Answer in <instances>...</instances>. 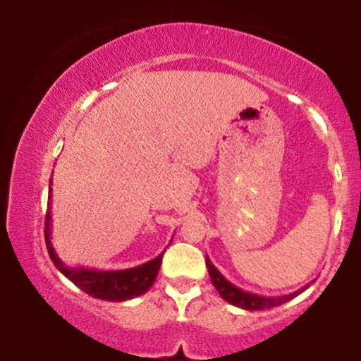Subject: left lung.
Returning <instances> with one entry per match:
<instances>
[{"label": "left lung", "instance_id": "1", "mask_svg": "<svg viewBox=\"0 0 361 361\" xmlns=\"http://www.w3.org/2000/svg\"><path fill=\"white\" fill-rule=\"evenodd\" d=\"M205 264H207V270H209L210 280H212L214 287L219 292V295H221L226 302H229V304L235 305V307H241L246 310H264V309L276 307V305H281L285 304V302L295 299L299 293L304 292L305 288H309V285H305V287L297 290V292L288 293V295H279V297L258 295V293H250L246 292V290L235 287V285L231 283V281L214 267L212 261L209 258L205 259Z\"/></svg>", "mask_w": 361, "mask_h": 361}]
</instances>
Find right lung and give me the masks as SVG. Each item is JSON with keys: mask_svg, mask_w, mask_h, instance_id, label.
Wrapping results in <instances>:
<instances>
[{"mask_svg": "<svg viewBox=\"0 0 361 361\" xmlns=\"http://www.w3.org/2000/svg\"><path fill=\"white\" fill-rule=\"evenodd\" d=\"M52 178L51 185H49V202H47V215H45V246H47L49 256H51L52 263L59 270L66 279L73 281L76 287H80L82 292L94 299L110 300V302H123L134 297L142 295L154 283L157 271L161 268V261L163 255L156 256L154 259L147 261V263L139 264V267L128 268V270H114V271H103V270H90V268L82 267H66L62 263L56 250H54L51 241V200H52Z\"/></svg>", "mask_w": 361, "mask_h": 361, "instance_id": "add662e5", "label": "right lung"}]
</instances>
